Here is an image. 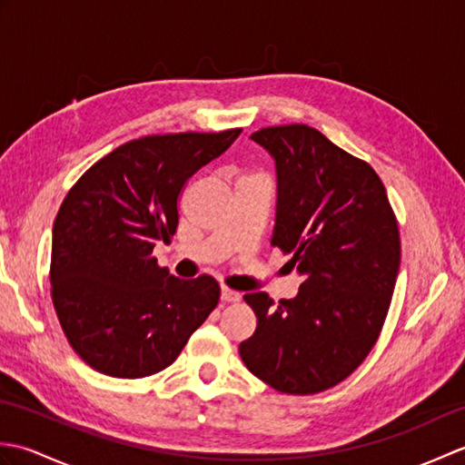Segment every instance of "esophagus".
Listing matches in <instances>:
<instances>
[{
	"mask_svg": "<svg viewBox=\"0 0 465 465\" xmlns=\"http://www.w3.org/2000/svg\"><path fill=\"white\" fill-rule=\"evenodd\" d=\"M242 295L238 292H233L230 288H222V302H227V303H233V302H240Z\"/></svg>",
	"mask_w": 465,
	"mask_h": 465,
	"instance_id": "obj_1",
	"label": "esophagus"
}]
</instances>
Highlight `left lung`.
<instances>
[{
	"instance_id": "1",
	"label": "left lung",
	"mask_w": 465,
	"mask_h": 465,
	"mask_svg": "<svg viewBox=\"0 0 465 465\" xmlns=\"http://www.w3.org/2000/svg\"><path fill=\"white\" fill-rule=\"evenodd\" d=\"M278 172L272 245L303 278L293 300H243L258 318L240 355L255 378L310 396L358 370L380 338L400 272L398 220L373 167L303 124L252 134Z\"/></svg>"
}]
</instances>
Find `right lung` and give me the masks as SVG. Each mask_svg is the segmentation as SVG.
Returning <instances> with one entry per match:
<instances>
[{
    "instance_id": "right-lung-1",
    "label": "right lung",
    "mask_w": 465,
    "mask_h": 465,
    "mask_svg": "<svg viewBox=\"0 0 465 465\" xmlns=\"http://www.w3.org/2000/svg\"><path fill=\"white\" fill-rule=\"evenodd\" d=\"M240 134L132 140L67 192L54 222L52 300L69 345L95 371L135 380L165 370L215 310L212 275L175 278L153 248L172 242L187 180Z\"/></svg>"
}]
</instances>
